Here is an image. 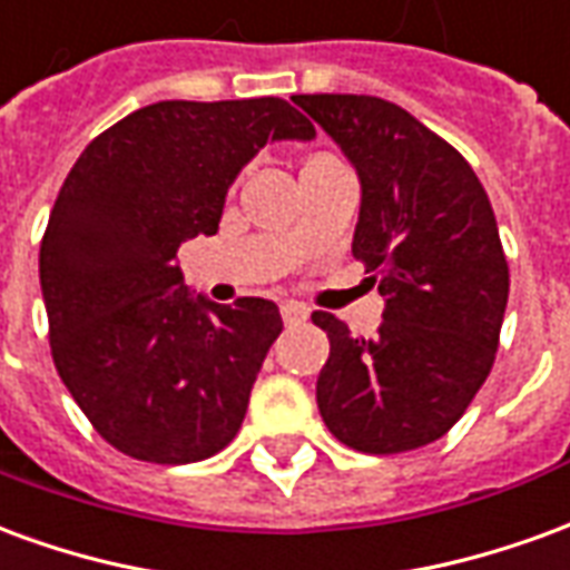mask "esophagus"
<instances>
[{
  "instance_id": "esophagus-1",
  "label": "esophagus",
  "mask_w": 570,
  "mask_h": 570,
  "mask_svg": "<svg viewBox=\"0 0 570 570\" xmlns=\"http://www.w3.org/2000/svg\"><path fill=\"white\" fill-rule=\"evenodd\" d=\"M281 314H284V323L293 326V323H302L305 317H308V308H305V305H298V302H284V305H281Z\"/></svg>"
}]
</instances>
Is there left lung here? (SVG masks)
<instances>
[{
    "instance_id": "left-lung-1",
    "label": "left lung",
    "mask_w": 570,
    "mask_h": 570,
    "mask_svg": "<svg viewBox=\"0 0 570 570\" xmlns=\"http://www.w3.org/2000/svg\"><path fill=\"white\" fill-rule=\"evenodd\" d=\"M360 179L351 253L384 296L375 338L330 335L317 406L335 440L396 454L440 440L489 379L510 272L473 167L406 109L366 94H296Z\"/></svg>"
}]
</instances>
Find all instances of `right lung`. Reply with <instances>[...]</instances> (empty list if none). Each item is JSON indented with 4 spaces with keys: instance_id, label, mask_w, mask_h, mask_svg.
Here are the masks:
<instances>
[{
    "instance_id": "right-lung-1",
    "label": "right lung",
    "mask_w": 570,
    "mask_h": 570,
    "mask_svg": "<svg viewBox=\"0 0 570 570\" xmlns=\"http://www.w3.org/2000/svg\"><path fill=\"white\" fill-rule=\"evenodd\" d=\"M277 140H314L281 97L161 100L104 130L69 170L39 249L51 354L118 452L191 464L240 430L281 311L195 296L174 259L219 232L237 174Z\"/></svg>"
}]
</instances>
